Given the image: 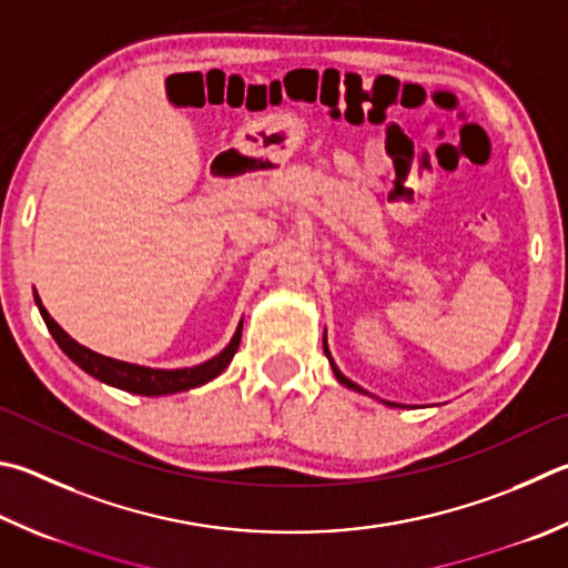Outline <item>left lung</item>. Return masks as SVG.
I'll list each match as a JSON object with an SVG mask.
<instances>
[{
  "label": "left lung",
  "mask_w": 568,
  "mask_h": 568,
  "mask_svg": "<svg viewBox=\"0 0 568 568\" xmlns=\"http://www.w3.org/2000/svg\"><path fill=\"white\" fill-rule=\"evenodd\" d=\"M325 355H327V359H329V365H333V373H335V377L339 379V383H343L345 387H349V389H357V392H365L363 387H357L355 383H353V379H347L343 373H339V369H337V365L333 363V357H329V353H327V347H325Z\"/></svg>",
  "instance_id": "8db88e82"
}]
</instances>
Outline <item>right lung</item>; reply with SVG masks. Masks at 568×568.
Masks as SVG:
<instances>
[{
    "label": "right lung",
    "instance_id": "1",
    "mask_svg": "<svg viewBox=\"0 0 568 568\" xmlns=\"http://www.w3.org/2000/svg\"><path fill=\"white\" fill-rule=\"evenodd\" d=\"M34 301L39 305V313H41V317H44L51 337L57 339V345L64 349V353L74 359V363L84 369V373H89L91 377H97V379H101V383H106L111 387L133 392V395H146V397L173 395V392H183V389L211 383L213 377H219L223 369L231 365L235 349H239V345H241L243 323L239 325V329H235V335L229 343V347H225L221 355L209 359V363L195 365V367H183V369L141 367V365L121 363V359H113L106 355H99V353H94V349L79 345L77 339H71L64 329L54 323V317L47 313L44 305H41L39 295H34Z\"/></svg>",
    "mask_w": 568,
    "mask_h": 568
}]
</instances>
